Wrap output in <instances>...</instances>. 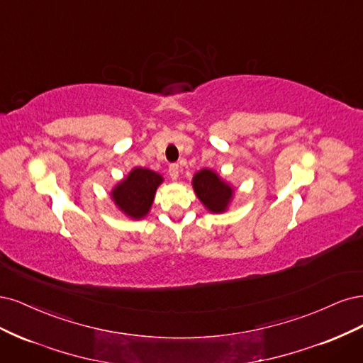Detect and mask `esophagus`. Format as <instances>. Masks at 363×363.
<instances>
[{
  "label": "esophagus",
  "instance_id": "esophagus-1",
  "mask_svg": "<svg viewBox=\"0 0 363 363\" xmlns=\"http://www.w3.org/2000/svg\"><path fill=\"white\" fill-rule=\"evenodd\" d=\"M169 174L173 181H177L179 177V166L178 164H170L169 166Z\"/></svg>",
  "mask_w": 363,
  "mask_h": 363
}]
</instances>
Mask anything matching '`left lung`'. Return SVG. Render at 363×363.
<instances>
[{
    "label": "left lung",
    "mask_w": 363,
    "mask_h": 363,
    "mask_svg": "<svg viewBox=\"0 0 363 363\" xmlns=\"http://www.w3.org/2000/svg\"><path fill=\"white\" fill-rule=\"evenodd\" d=\"M193 186L197 197L213 213H223L230 197L232 189L221 181L211 170L203 169L197 172L193 178Z\"/></svg>",
    "instance_id": "left-lung-1"
}]
</instances>
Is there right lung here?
<instances>
[{
    "label": "right lung",
    "instance_id": "add662e5",
    "mask_svg": "<svg viewBox=\"0 0 363 363\" xmlns=\"http://www.w3.org/2000/svg\"><path fill=\"white\" fill-rule=\"evenodd\" d=\"M161 181L162 178L158 173L137 167L113 190V201L125 214L133 218H142L154 202V194Z\"/></svg>",
    "mask_w": 363,
    "mask_h": 363
}]
</instances>
